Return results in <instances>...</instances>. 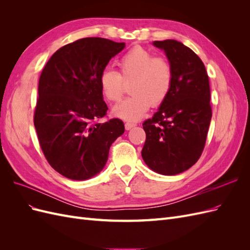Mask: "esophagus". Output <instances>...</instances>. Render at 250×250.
<instances>
[{"mask_svg":"<svg viewBox=\"0 0 250 250\" xmlns=\"http://www.w3.org/2000/svg\"><path fill=\"white\" fill-rule=\"evenodd\" d=\"M134 126H135L134 123L127 122V123H125V129H126V130H129V129H131V128L134 127Z\"/></svg>","mask_w":250,"mask_h":250,"instance_id":"1","label":"esophagus"}]
</instances>
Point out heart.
I'll return each mask as SVG.
<instances>
[{
  "instance_id": "obj_1",
  "label": "heart",
  "mask_w": 250,
  "mask_h": 250,
  "mask_svg": "<svg viewBox=\"0 0 250 250\" xmlns=\"http://www.w3.org/2000/svg\"><path fill=\"white\" fill-rule=\"evenodd\" d=\"M120 73L104 69L99 75V86L109 102L123 97L125 84H129L130 97L113 108V115L126 121L140 120L150 106H160L169 97L174 82L170 60L143 47H134L120 58Z\"/></svg>"
}]
</instances>
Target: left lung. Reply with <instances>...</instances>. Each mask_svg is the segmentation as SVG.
Wrapping results in <instances>:
<instances>
[{
  "mask_svg": "<svg viewBox=\"0 0 250 250\" xmlns=\"http://www.w3.org/2000/svg\"><path fill=\"white\" fill-rule=\"evenodd\" d=\"M174 70L173 87L154 116L143 123L146 141L142 157L150 169L176 175L197 163L211 119L208 76L202 60L177 41H155Z\"/></svg>",
  "mask_w": 250,
  "mask_h": 250,
  "instance_id": "1",
  "label": "left lung"
}]
</instances>
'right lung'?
<instances>
[{
    "instance_id": "1",
    "label": "right lung",
    "mask_w": 250,
    "mask_h": 250,
    "mask_svg": "<svg viewBox=\"0 0 250 250\" xmlns=\"http://www.w3.org/2000/svg\"><path fill=\"white\" fill-rule=\"evenodd\" d=\"M124 47L85 37L58 49L41 74L34 126L46 160L66 178L84 180L99 173L111 144L124 133L118 118L99 123L108 109L99 75Z\"/></svg>"
}]
</instances>
